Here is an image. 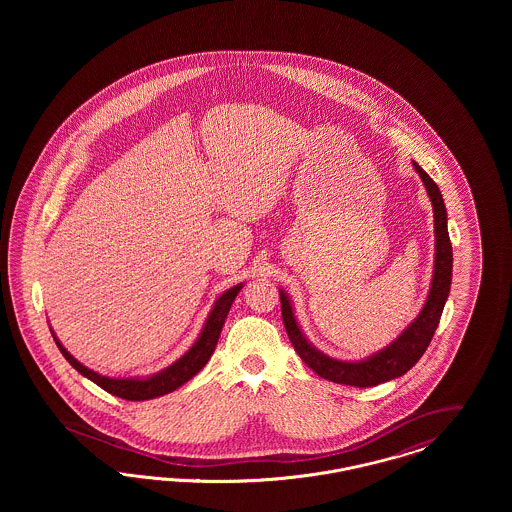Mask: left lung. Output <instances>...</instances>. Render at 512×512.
Wrapping results in <instances>:
<instances>
[{
  "mask_svg": "<svg viewBox=\"0 0 512 512\" xmlns=\"http://www.w3.org/2000/svg\"><path fill=\"white\" fill-rule=\"evenodd\" d=\"M414 171L420 174L426 192L430 195V201L434 205V228H436V265H434V278L432 288L428 293V299L420 311V315L414 318L403 334L397 340L390 343L380 353L368 357L365 361L357 363H345L330 359L328 355L315 349L303 332L297 326V320L293 315L292 303L288 295L280 290V303H282V318L288 332V338L292 341L293 349L301 357V361L309 366L313 372H317L320 378L355 386V388H370L384 384L393 378L403 376L407 370H411L418 359L428 349L430 341L434 338V332L438 328L439 318L443 313L447 295L451 290V272H453V249L447 232V211L445 203L439 192L438 184L426 174V171L413 161Z\"/></svg>",
  "mask_w": 512,
  "mask_h": 512,
  "instance_id": "obj_1",
  "label": "left lung"
}]
</instances>
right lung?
Segmentation results:
<instances>
[{
    "label": "right lung",
    "instance_id": "obj_1",
    "mask_svg": "<svg viewBox=\"0 0 512 512\" xmlns=\"http://www.w3.org/2000/svg\"><path fill=\"white\" fill-rule=\"evenodd\" d=\"M240 290H242V284H238V286L222 293L217 299L211 315L207 318L199 338L190 347V351L184 357H180L176 363H172L169 368H165L159 374H153L149 378H109V376H101L98 372L80 365L55 336H53V340L57 343L59 351L63 353V357L73 365V368H76L88 380H92L94 384H98L101 390L109 391L111 395H117V397L126 399V401L155 399V397H161L165 393H171L176 388H180L182 384L192 380L203 366L207 365V361L211 359V355L217 347L222 324H224L226 315H228V311H230V307H232V303H234V299H236Z\"/></svg>",
    "mask_w": 512,
    "mask_h": 512
}]
</instances>
